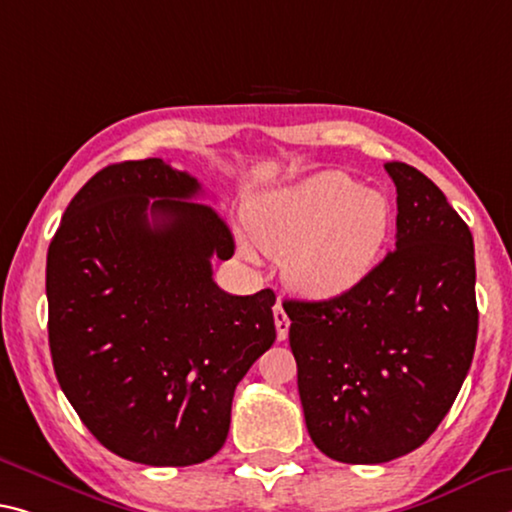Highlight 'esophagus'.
<instances>
[{
    "mask_svg": "<svg viewBox=\"0 0 512 512\" xmlns=\"http://www.w3.org/2000/svg\"><path fill=\"white\" fill-rule=\"evenodd\" d=\"M273 319H275V330H278V339H287L289 335V316L285 312L282 303L273 305Z\"/></svg>",
    "mask_w": 512,
    "mask_h": 512,
    "instance_id": "esophagus-1",
    "label": "esophagus"
}]
</instances>
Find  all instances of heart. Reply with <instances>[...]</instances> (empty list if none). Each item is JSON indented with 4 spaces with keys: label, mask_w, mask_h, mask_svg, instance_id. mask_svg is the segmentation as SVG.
<instances>
[{
    "label": "heart",
    "mask_w": 512,
    "mask_h": 512,
    "mask_svg": "<svg viewBox=\"0 0 512 512\" xmlns=\"http://www.w3.org/2000/svg\"><path fill=\"white\" fill-rule=\"evenodd\" d=\"M250 223L264 250L285 255L291 285L307 296L330 298L360 285L376 266L392 209L380 191L326 170L264 196Z\"/></svg>",
    "instance_id": "heart-1"
}]
</instances>
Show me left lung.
<instances>
[{
  "label": "left lung",
  "mask_w": 512,
  "mask_h": 512,
  "mask_svg": "<svg viewBox=\"0 0 512 512\" xmlns=\"http://www.w3.org/2000/svg\"><path fill=\"white\" fill-rule=\"evenodd\" d=\"M396 246L360 285L285 300L298 394L316 449L351 465L415 451L451 410L472 367L474 239L417 168L389 161Z\"/></svg>",
  "instance_id": "8db88e82"
}]
</instances>
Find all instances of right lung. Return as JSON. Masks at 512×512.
<instances>
[{
  "mask_svg": "<svg viewBox=\"0 0 512 512\" xmlns=\"http://www.w3.org/2000/svg\"><path fill=\"white\" fill-rule=\"evenodd\" d=\"M196 177L113 164L70 200L47 250L56 378L95 440L152 467L221 451L234 389L275 342V294L232 296L212 257L234 239Z\"/></svg>",
  "mask_w": 512,
  "mask_h": 512,
  "instance_id": "obj_1",
  "label": "right lung"
}]
</instances>
